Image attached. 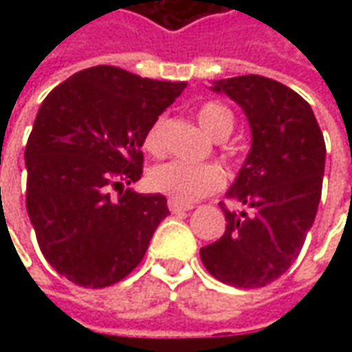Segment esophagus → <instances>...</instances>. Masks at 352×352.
I'll list each match as a JSON object with an SVG mask.
<instances>
[{
	"instance_id": "esophagus-1",
	"label": "esophagus",
	"mask_w": 352,
	"mask_h": 352,
	"mask_svg": "<svg viewBox=\"0 0 352 352\" xmlns=\"http://www.w3.org/2000/svg\"><path fill=\"white\" fill-rule=\"evenodd\" d=\"M194 206L190 204H180V201H174V199H168V210L172 213H182V211H190Z\"/></svg>"
}]
</instances>
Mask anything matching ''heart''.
<instances>
[{
    "instance_id": "obj_1",
    "label": "heart",
    "mask_w": 352,
    "mask_h": 352,
    "mask_svg": "<svg viewBox=\"0 0 352 352\" xmlns=\"http://www.w3.org/2000/svg\"><path fill=\"white\" fill-rule=\"evenodd\" d=\"M197 123L210 137L219 139L233 131V117L219 103H204L196 111ZM144 148L148 153H160L162 131L160 123H155L144 135ZM223 170L215 164H190L184 160H168L156 164L148 172V186L153 192L168 196L180 204H192L223 188Z\"/></svg>"
}]
</instances>
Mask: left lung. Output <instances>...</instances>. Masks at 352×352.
Here are the masks:
<instances>
[{"label":"left lung","mask_w":352,"mask_h":352,"mask_svg":"<svg viewBox=\"0 0 352 352\" xmlns=\"http://www.w3.org/2000/svg\"><path fill=\"white\" fill-rule=\"evenodd\" d=\"M241 105L252 144L227 197L243 206L225 213V233L199 249L211 276L235 288H261L298 258L311 229L325 170V141L309 103L264 76L213 82Z\"/></svg>","instance_id":"obj_1"}]
</instances>
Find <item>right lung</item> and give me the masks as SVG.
Segmentation results:
<instances>
[{
  "label": "right lung",
  "mask_w": 352,
  "mask_h": 352,
  "mask_svg": "<svg viewBox=\"0 0 352 352\" xmlns=\"http://www.w3.org/2000/svg\"><path fill=\"white\" fill-rule=\"evenodd\" d=\"M184 88L94 66L41 103L25 146L27 213L48 264L70 282L105 288L142 261L166 197L123 186L142 176L144 135Z\"/></svg>",
  "instance_id": "add662e5"
}]
</instances>
